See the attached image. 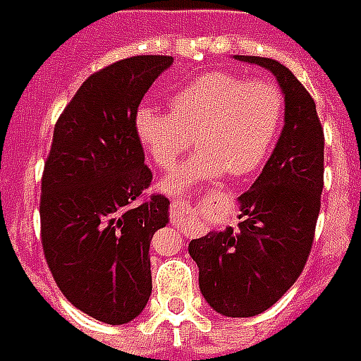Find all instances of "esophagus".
<instances>
[{
    "label": "esophagus",
    "instance_id": "esophagus-1",
    "mask_svg": "<svg viewBox=\"0 0 361 361\" xmlns=\"http://www.w3.org/2000/svg\"><path fill=\"white\" fill-rule=\"evenodd\" d=\"M188 214H190V208L186 206V202L173 200V204H171V219H173V224L183 227L186 235H192L196 227H194V224H190Z\"/></svg>",
    "mask_w": 361,
    "mask_h": 361
}]
</instances>
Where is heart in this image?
<instances>
[{
	"label": "heart",
	"instance_id": "b5f03b06",
	"mask_svg": "<svg viewBox=\"0 0 361 361\" xmlns=\"http://www.w3.org/2000/svg\"><path fill=\"white\" fill-rule=\"evenodd\" d=\"M169 112L142 106L134 116L135 135L155 165L169 171L194 144L192 159L163 183L165 192L255 173L274 145L283 120V94L272 81L229 71H209L169 99Z\"/></svg>",
	"mask_w": 361,
	"mask_h": 361
}]
</instances>
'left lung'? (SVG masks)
<instances>
[{
	"label": "left lung",
	"mask_w": 361,
	"mask_h": 361,
	"mask_svg": "<svg viewBox=\"0 0 361 361\" xmlns=\"http://www.w3.org/2000/svg\"><path fill=\"white\" fill-rule=\"evenodd\" d=\"M272 71L282 87L283 130L262 173L239 196V226L192 239L204 299L226 317L267 311L295 283L313 247L321 209L324 135L315 101L272 58L235 56Z\"/></svg>",
	"instance_id": "8db88e82"
}]
</instances>
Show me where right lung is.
Masks as SVG:
<instances>
[{"label": "right lung", "mask_w": 361, "mask_h": 361, "mask_svg": "<svg viewBox=\"0 0 361 361\" xmlns=\"http://www.w3.org/2000/svg\"><path fill=\"white\" fill-rule=\"evenodd\" d=\"M171 56H134L94 71L56 122L42 173L40 241L71 305L124 324L152 295L149 243L169 224V200L152 185L134 116Z\"/></svg>", "instance_id": "1"}]
</instances>
